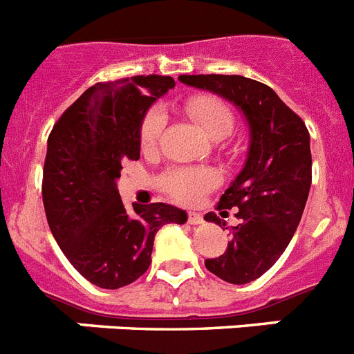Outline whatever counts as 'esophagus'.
Segmentation results:
<instances>
[{"instance_id": "esophagus-1", "label": "esophagus", "mask_w": 354, "mask_h": 354, "mask_svg": "<svg viewBox=\"0 0 354 354\" xmlns=\"http://www.w3.org/2000/svg\"><path fill=\"white\" fill-rule=\"evenodd\" d=\"M187 223L189 225H200L204 223V218L198 212H187Z\"/></svg>"}]
</instances>
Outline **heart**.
I'll use <instances>...</instances> for the list:
<instances>
[{"label": "heart", "instance_id": "b5f03b06", "mask_svg": "<svg viewBox=\"0 0 354 354\" xmlns=\"http://www.w3.org/2000/svg\"><path fill=\"white\" fill-rule=\"evenodd\" d=\"M186 115L196 122L200 129L212 140H221L230 134L234 127V115L220 97L211 93L189 95L183 102ZM167 126V117L159 108H152L143 117L140 126V143L143 150H154ZM218 171L209 167H177L170 168L159 179L165 193L183 204H195L218 184Z\"/></svg>", "mask_w": 354, "mask_h": 354}]
</instances>
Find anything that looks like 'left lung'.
<instances>
[{"mask_svg": "<svg viewBox=\"0 0 354 354\" xmlns=\"http://www.w3.org/2000/svg\"><path fill=\"white\" fill-rule=\"evenodd\" d=\"M179 80L225 97L248 122V159L218 202V211L236 209L241 223L223 255L205 259V268L228 283L253 282L286 252L301 220L312 184L310 134L268 84L223 74H184ZM205 221L221 225L214 212H207Z\"/></svg>", "mask_w": 354, "mask_h": 354, "instance_id": "obj_1", "label": "left lung"}]
</instances>
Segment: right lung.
<instances>
[{"label":"right lung","instance_id":"right-lung-1","mask_svg":"<svg viewBox=\"0 0 354 354\" xmlns=\"http://www.w3.org/2000/svg\"><path fill=\"white\" fill-rule=\"evenodd\" d=\"M170 76L97 83L53 127L44 161L42 202L49 228L77 273L101 289H118L149 270L162 225L186 221L168 204H133L117 189L122 165L140 159V126L150 104L174 88Z\"/></svg>","mask_w":354,"mask_h":354}]
</instances>
